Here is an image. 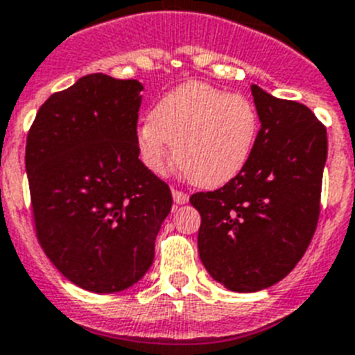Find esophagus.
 <instances>
[{
	"label": "esophagus",
	"mask_w": 355,
	"mask_h": 355,
	"mask_svg": "<svg viewBox=\"0 0 355 355\" xmlns=\"http://www.w3.org/2000/svg\"><path fill=\"white\" fill-rule=\"evenodd\" d=\"M173 200H175V203L182 205V203H186L187 200H189V195L180 189H173Z\"/></svg>",
	"instance_id": "1"
}]
</instances>
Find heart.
<instances>
[{
  "mask_svg": "<svg viewBox=\"0 0 355 355\" xmlns=\"http://www.w3.org/2000/svg\"><path fill=\"white\" fill-rule=\"evenodd\" d=\"M259 114L250 98L203 82H187L160 98L135 139L141 159L162 171L171 144L178 168L200 187L225 186L250 160Z\"/></svg>",
  "mask_w": 355,
  "mask_h": 355,
  "instance_id": "heart-1",
  "label": "heart"
}]
</instances>
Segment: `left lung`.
I'll list each match as a JSON object with an SVG mask.
<instances>
[{
	"label": "left lung",
	"instance_id": "1",
	"mask_svg": "<svg viewBox=\"0 0 355 355\" xmlns=\"http://www.w3.org/2000/svg\"><path fill=\"white\" fill-rule=\"evenodd\" d=\"M261 121L241 173L195 193L198 252L212 279L254 293L284 279L306 254L320 218L327 130L306 105L252 85Z\"/></svg>",
	"mask_w": 355,
	"mask_h": 355
}]
</instances>
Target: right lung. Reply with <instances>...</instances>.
<instances>
[{
	"mask_svg": "<svg viewBox=\"0 0 355 355\" xmlns=\"http://www.w3.org/2000/svg\"><path fill=\"white\" fill-rule=\"evenodd\" d=\"M137 80L87 75L41 105L26 137L37 241L66 279L130 288L152 266L171 191L139 160Z\"/></svg>",
	"mask_w": 355,
	"mask_h": 355,
	"instance_id": "1",
	"label": "right lung"
}]
</instances>
